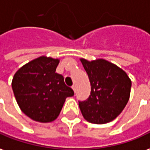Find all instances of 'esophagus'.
Listing matches in <instances>:
<instances>
[{
	"mask_svg": "<svg viewBox=\"0 0 150 150\" xmlns=\"http://www.w3.org/2000/svg\"><path fill=\"white\" fill-rule=\"evenodd\" d=\"M72 88H73V89H74V93H76V86H75V85H74V86H72Z\"/></svg>",
	"mask_w": 150,
	"mask_h": 150,
	"instance_id": "34e87169",
	"label": "esophagus"
}]
</instances>
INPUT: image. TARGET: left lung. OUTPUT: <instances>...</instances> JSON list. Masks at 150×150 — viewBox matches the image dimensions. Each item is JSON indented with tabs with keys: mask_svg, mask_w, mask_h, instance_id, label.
<instances>
[{
	"mask_svg": "<svg viewBox=\"0 0 150 150\" xmlns=\"http://www.w3.org/2000/svg\"><path fill=\"white\" fill-rule=\"evenodd\" d=\"M91 86L86 100L78 101L86 121L105 124L122 112L129 99L131 80L121 68L104 59L88 62L81 59Z\"/></svg>",
	"mask_w": 150,
	"mask_h": 150,
	"instance_id": "left-lung-1",
	"label": "left lung"
}]
</instances>
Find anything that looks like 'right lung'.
Returning a JSON list of instances; mask_svg holds the SVG:
<instances>
[{
	"instance_id": "add662e5",
	"label": "right lung",
	"mask_w": 150,
	"mask_h": 150,
	"mask_svg": "<svg viewBox=\"0 0 150 150\" xmlns=\"http://www.w3.org/2000/svg\"><path fill=\"white\" fill-rule=\"evenodd\" d=\"M58 59L45 56L34 59L14 74L12 88L18 105L25 115L42 123L54 121L65 99L74 90L56 73Z\"/></svg>"
}]
</instances>
